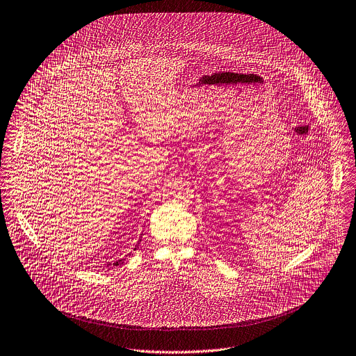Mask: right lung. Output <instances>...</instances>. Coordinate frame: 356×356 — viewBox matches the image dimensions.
Returning <instances> with one entry per match:
<instances>
[{"label": "right lung", "instance_id": "1", "mask_svg": "<svg viewBox=\"0 0 356 356\" xmlns=\"http://www.w3.org/2000/svg\"><path fill=\"white\" fill-rule=\"evenodd\" d=\"M140 241H142V239H139V241H138V245H139V243H140ZM135 249H136V248H135ZM124 260H125V259H121V260H118V261H114V263H113V264H111V263H110V264H108V266H120V264H122V263H124Z\"/></svg>", "mask_w": 356, "mask_h": 356}]
</instances>
